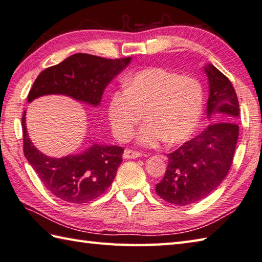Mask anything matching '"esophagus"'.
I'll return each mask as SVG.
<instances>
[{
    "instance_id": "obj_1",
    "label": "esophagus",
    "mask_w": 262,
    "mask_h": 262,
    "mask_svg": "<svg viewBox=\"0 0 262 262\" xmlns=\"http://www.w3.org/2000/svg\"><path fill=\"white\" fill-rule=\"evenodd\" d=\"M142 156L141 152L138 151H134V150H125L124 155H122V157H124L125 159H135V158H140Z\"/></svg>"
}]
</instances>
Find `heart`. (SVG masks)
Here are the masks:
<instances>
[{
	"mask_svg": "<svg viewBox=\"0 0 262 262\" xmlns=\"http://www.w3.org/2000/svg\"><path fill=\"white\" fill-rule=\"evenodd\" d=\"M203 105V85L195 77L151 67L130 76L125 90L112 92L107 118L119 141L134 135L144 114L147 122L138 132V144L157 147L166 141L168 145H179L196 132Z\"/></svg>",
	"mask_w": 262,
	"mask_h": 262,
	"instance_id": "1",
	"label": "heart"
}]
</instances>
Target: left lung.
<instances>
[{
	"instance_id": "8db88e82",
	"label": "left lung",
	"mask_w": 262,
	"mask_h": 262,
	"mask_svg": "<svg viewBox=\"0 0 262 262\" xmlns=\"http://www.w3.org/2000/svg\"><path fill=\"white\" fill-rule=\"evenodd\" d=\"M208 118L220 122L169 153L168 167L156 192L168 203L187 206L196 203L216 189L232 166L238 137V100L230 80L208 64Z\"/></svg>"
}]
</instances>
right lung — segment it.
Listing matches in <instances>:
<instances>
[{"label":"right lung","mask_w":262,"mask_h":262,"mask_svg":"<svg viewBox=\"0 0 262 262\" xmlns=\"http://www.w3.org/2000/svg\"><path fill=\"white\" fill-rule=\"evenodd\" d=\"M130 59L73 54L38 75L29 91L28 102L43 95L61 94L97 106L107 84L129 64ZM25 116L26 112L23 115L25 157L53 195L81 204L106 191L122 161L124 148L95 143L79 155L51 158L39 152L29 140Z\"/></svg>","instance_id":"1"}]
</instances>
